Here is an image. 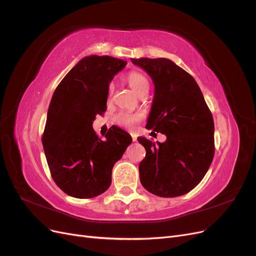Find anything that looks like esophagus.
Instances as JSON below:
<instances>
[{
  "instance_id": "esophagus-1",
  "label": "esophagus",
  "mask_w": 256,
  "mask_h": 256,
  "mask_svg": "<svg viewBox=\"0 0 256 256\" xmlns=\"http://www.w3.org/2000/svg\"><path fill=\"white\" fill-rule=\"evenodd\" d=\"M131 138H132V141H134V142H136V134H131Z\"/></svg>"
}]
</instances>
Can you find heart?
Instances as JSON below:
<instances>
[{
  "mask_svg": "<svg viewBox=\"0 0 256 256\" xmlns=\"http://www.w3.org/2000/svg\"><path fill=\"white\" fill-rule=\"evenodd\" d=\"M126 81H127V84L130 86V88L138 96H145L150 90V81L141 72H132L128 74V76H126ZM112 92H113V86L110 85L109 99L111 98ZM143 118L144 116L142 113H138V112L131 113V112L122 111L118 114H116L115 122L118 125L124 128L134 129L136 124L140 122L143 120Z\"/></svg>",
  "mask_w": 256,
  "mask_h": 256,
  "instance_id": "b5f03b06",
  "label": "heart"
}]
</instances>
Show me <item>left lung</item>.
I'll list each match as a JSON object with an SVG mask.
<instances>
[{"instance_id": "obj_1", "label": "left lung", "mask_w": 256, "mask_h": 256, "mask_svg": "<svg viewBox=\"0 0 256 256\" xmlns=\"http://www.w3.org/2000/svg\"><path fill=\"white\" fill-rule=\"evenodd\" d=\"M154 84L152 111L146 124L152 134L166 141L156 145L138 138L146 150L138 166L143 187L154 196L175 198L196 188L214 154V124L193 76L164 58H131Z\"/></svg>"}]
</instances>
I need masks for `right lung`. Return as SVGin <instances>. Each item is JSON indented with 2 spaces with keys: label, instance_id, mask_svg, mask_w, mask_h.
<instances>
[{
  "label": "right lung",
  "instance_id": "add662e5",
  "mask_svg": "<svg viewBox=\"0 0 256 256\" xmlns=\"http://www.w3.org/2000/svg\"><path fill=\"white\" fill-rule=\"evenodd\" d=\"M127 62L109 56L82 58L54 90L42 138L54 182L66 194L90 198L108 190L112 168L132 142L118 127L104 140L92 129L106 110L109 84Z\"/></svg>",
  "mask_w": 256,
  "mask_h": 256
}]
</instances>
